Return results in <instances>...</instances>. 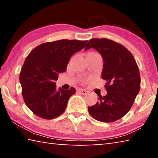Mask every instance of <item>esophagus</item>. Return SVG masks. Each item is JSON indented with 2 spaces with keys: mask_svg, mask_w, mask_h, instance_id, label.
<instances>
[{
  "mask_svg": "<svg viewBox=\"0 0 158 158\" xmlns=\"http://www.w3.org/2000/svg\"><path fill=\"white\" fill-rule=\"evenodd\" d=\"M78 92L80 93H81L82 95L86 94V93H87L86 90H85L84 89H78Z\"/></svg>",
  "mask_w": 158,
  "mask_h": 158,
  "instance_id": "esophagus-1",
  "label": "esophagus"
}]
</instances>
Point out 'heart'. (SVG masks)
Segmentation results:
<instances>
[{
    "label": "heart",
    "instance_id": "1",
    "mask_svg": "<svg viewBox=\"0 0 158 158\" xmlns=\"http://www.w3.org/2000/svg\"><path fill=\"white\" fill-rule=\"evenodd\" d=\"M89 54H93V55H99L98 53H94V52H90V53H89ZM85 80H84V81H85Z\"/></svg>",
    "mask_w": 158,
    "mask_h": 158
}]
</instances>
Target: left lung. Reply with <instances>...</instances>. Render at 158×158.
Here are the masks:
<instances>
[{"mask_svg": "<svg viewBox=\"0 0 158 158\" xmlns=\"http://www.w3.org/2000/svg\"><path fill=\"white\" fill-rule=\"evenodd\" d=\"M94 48L104 60L102 79L106 80L107 94L98 95V102L89 106L93 118L112 123L123 117L130 110L139 92V69L133 55L123 45L106 38L90 40L85 50Z\"/></svg>", "mask_w": 158, "mask_h": 158, "instance_id": "left-lung-1", "label": "left lung"}]
</instances>
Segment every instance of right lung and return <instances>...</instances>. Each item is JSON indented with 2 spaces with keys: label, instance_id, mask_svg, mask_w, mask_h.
<instances>
[{
  "label": "right lung",
  "instance_id": "obj_1",
  "mask_svg": "<svg viewBox=\"0 0 158 158\" xmlns=\"http://www.w3.org/2000/svg\"><path fill=\"white\" fill-rule=\"evenodd\" d=\"M87 40H60L36 47L26 57L19 81L24 102L36 116L51 120L65 111L74 88L56 90L58 74L65 72L69 58L84 49Z\"/></svg>",
  "mask_w": 158,
  "mask_h": 158
}]
</instances>
